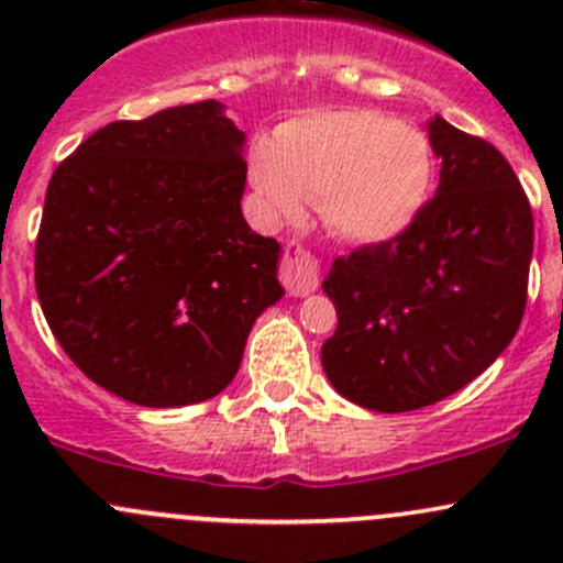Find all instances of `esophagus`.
<instances>
[{"label": "esophagus", "instance_id": "obj_1", "mask_svg": "<svg viewBox=\"0 0 563 563\" xmlns=\"http://www.w3.org/2000/svg\"><path fill=\"white\" fill-rule=\"evenodd\" d=\"M280 280L291 297H308L318 288V261L297 242L286 245V258L280 266Z\"/></svg>", "mask_w": 563, "mask_h": 563}]
</instances>
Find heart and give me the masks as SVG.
Listing matches in <instances>:
<instances>
[{"label": "heart", "mask_w": 563, "mask_h": 563, "mask_svg": "<svg viewBox=\"0 0 563 563\" xmlns=\"http://www.w3.org/2000/svg\"><path fill=\"white\" fill-rule=\"evenodd\" d=\"M250 185L277 223H299L323 201L334 234L384 245L417 225L435 190L428 135L376 108L310 111L250 155Z\"/></svg>", "instance_id": "1"}]
</instances>
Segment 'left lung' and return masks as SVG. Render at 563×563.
Masks as SVG:
<instances>
[{"instance_id":"1","label":"left lung","mask_w":563,"mask_h":563,"mask_svg":"<svg viewBox=\"0 0 563 563\" xmlns=\"http://www.w3.org/2000/svg\"><path fill=\"white\" fill-rule=\"evenodd\" d=\"M428 139L441 172L417 225L343 255L321 283L338 310L323 373L345 400L382 413L433 406L474 382L526 310L533 218L512 166L439 113Z\"/></svg>"}]
</instances>
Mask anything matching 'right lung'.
Here are the masks:
<instances>
[{
  "instance_id": "right-lung-1",
  "label": "right lung",
  "mask_w": 563,
  "mask_h": 563,
  "mask_svg": "<svg viewBox=\"0 0 563 563\" xmlns=\"http://www.w3.org/2000/svg\"><path fill=\"white\" fill-rule=\"evenodd\" d=\"M245 133L218 100L89 135L48 181L45 321L98 387L146 408L220 395L283 297L280 242L250 231Z\"/></svg>"
}]
</instances>
